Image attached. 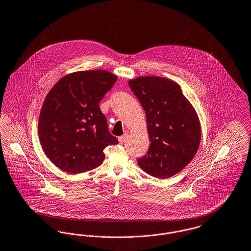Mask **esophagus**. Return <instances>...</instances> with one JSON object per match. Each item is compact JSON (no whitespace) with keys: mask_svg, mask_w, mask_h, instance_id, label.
Masks as SVG:
<instances>
[{"mask_svg":"<svg viewBox=\"0 0 251 251\" xmlns=\"http://www.w3.org/2000/svg\"><path fill=\"white\" fill-rule=\"evenodd\" d=\"M128 137H129V133H124L123 135L119 136V137H118V141H119V143H121V144H122V143H124Z\"/></svg>","mask_w":251,"mask_h":251,"instance_id":"34e87169","label":"esophagus"}]
</instances>
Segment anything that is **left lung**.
<instances>
[{"mask_svg": "<svg viewBox=\"0 0 251 251\" xmlns=\"http://www.w3.org/2000/svg\"><path fill=\"white\" fill-rule=\"evenodd\" d=\"M146 113L150 148L137 160L148 175L169 178L181 172L196 154L201 125L192 103L176 81L156 75L129 80Z\"/></svg>", "mask_w": 251, "mask_h": 251, "instance_id": "obj_1", "label": "left lung"}]
</instances>
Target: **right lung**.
<instances>
[{
  "label": "right lung",
  "mask_w": 251,
  "mask_h": 251,
  "mask_svg": "<svg viewBox=\"0 0 251 251\" xmlns=\"http://www.w3.org/2000/svg\"><path fill=\"white\" fill-rule=\"evenodd\" d=\"M118 75L106 70L65 75L48 92L39 117V138L49 160L69 174L99 167L103 150L116 145L100 101Z\"/></svg>",
  "instance_id": "1"
}]
</instances>
